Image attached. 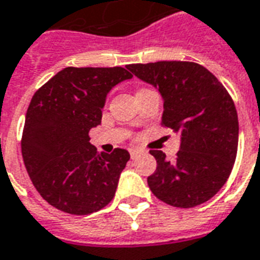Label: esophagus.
Listing matches in <instances>:
<instances>
[{
    "label": "esophagus",
    "instance_id": "34e87169",
    "mask_svg": "<svg viewBox=\"0 0 260 260\" xmlns=\"http://www.w3.org/2000/svg\"><path fill=\"white\" fill-rule=\"evenodd\" d=\"M142 152L140 149H130V156H132V159H136L138 155H141Z\"/></svg>",
    "mask_w": 260,
    "mask_h": 260
}]
</instances>
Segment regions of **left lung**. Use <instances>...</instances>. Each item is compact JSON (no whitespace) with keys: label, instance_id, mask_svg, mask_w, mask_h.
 I'll use <instances>...</instances> for the list:
<instances>
[{"label":"left lung","instance_id":"8db88e82","mask_svg":"<svg viewBox=\"0 0 260 260\" xmlns=\"http://www.w3.org/2000/svg\"><path fill=\"white\" fill-rule=\"evenodd\" d=\"M127 70L159 89L161 124L181 136L177 157L152 149L156 171L148 185L159 200L190 208L206 203L229 178L239 145V118L232 97L207 68L192 61L128 64Z\"/></svg>","mask_w":260,"mask_h":260}]
</instances>
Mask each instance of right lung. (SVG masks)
Instances as JSON below:
<instances>
[{"mask_svg": "<svg viewBox=\"0 0 260 260\" xmlns=\"http://www.w3.org/2000/svg\"><path fill=\"white\" fill-rule=\"evenodd\" d=\"M132 78L122 67H67L35 91L21 155L32 185L50 206L87 215L114 199L130 153L120 148L99 153L89 132L101 123L109 90Z\"/></svg>", "mask_w": 260, "mask_h": 260, "instance_id": "obj_1", "label": "right lung"}]
</instances>
